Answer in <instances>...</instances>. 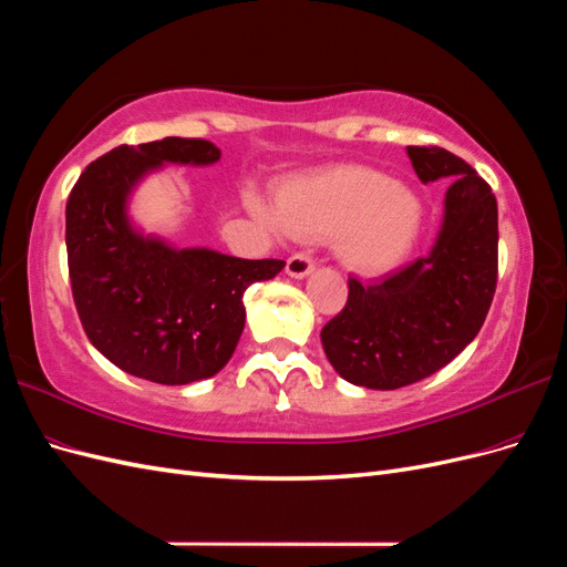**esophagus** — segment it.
Masks as SVG:
<instances>
[{"label":"esophagus","instance_id":"esophagus-1","mask_svg":"<svg viewBox=\"0 0 567 567\" xmlns=\"http://www.w3.org/2000/svg\"><path fill=\"white\" fill-rule=\"evenodd\" d=\"M312 271H315V260L307 252H298L293 257H288L286 274L290 279H305V277H310Z\"/></svg>","mask_w":567,"mask_h":567}]
</instances>
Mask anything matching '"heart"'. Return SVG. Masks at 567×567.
I'll return each instance as SVG.
<instances>
[{
    "label": "heart",
    "instance_id": "heart-1",
    "mask_svg": "<svg viewBox=\"0 0 567 567\" xmlns=\"http://www.w3.org/2000/svg\"><path fill=\"white\" fill-rule=\"evenodd\" d=\"M248 210L274 234L331 236L338 262L362 277H381L414 250L423 203L414 188L369 165L338 163L286 179L274 203L250 192Z\"/></svg>",
    "mask_w": 567,
    "mask_h": 567
}]
</instances>
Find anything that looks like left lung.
Masks as SVG:
<instances>
[{
  "mask_svg": "<svg viewBox=\"0 0 567 567\" xmlns=\"http://www.w3.org/2000/svg\"><path fill=\"white\" fill-rule=\"evenodd\" d=\"M423 184L447 179L433 248L381 281L350 279L348 305L321 329L331 367L352 385L398 390L427 379L468 346L496 288V198L444 148L406 146Z\"/></svg>",
  "mask_w": 567,
  "mask_h": 567,
  "instance_id": "left-lung-1",
  "label": "left lung"
}]
</instances>
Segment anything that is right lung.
I'll return each instance as SVG.
<instances>
[{
  "label": "right lung",
  "instance_id": "obj_1",
  "mask_svg": "<svg viewBox=\"0 0 567 567\" xmlns=\"http://www.w3.org/2000/svg\"><path fill=\"white\" fill-rule=\"evenodd\" d=\"M203 140L165 136L117 146L80 175L65 205L73 298L92 346L136 379L205 381L227 367L246 326L244 293L284 260H241L213 248H177L132 217L142 182L165 165H215Z\"/></svg>",
  "mask_w": 567,
  "mask_h": 567
}]
</instances>
